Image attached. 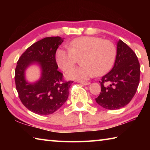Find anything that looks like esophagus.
<instances>
[{
    "mask_svg": "<svg viewBox=\"0 0 150 150\" xmlns=\"http://www.w3.org/2000/svg\"><path fill=\"white\" fill-rule=\"evenodd\" d=\"M79 83H81V84H82L83 85H88L91 84V83L88 82V81H83V82H79Z\"/></svg>",
    "mask_w": 150,
    "mask_h": 150,
    "instance_id": "1",
    "label": "esophagus"
}]
</instances>
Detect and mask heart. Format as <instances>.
Segmentation results:
<instances>
[{
	"instance_id": "1",
	"label": "heart",
	"mask_w": 150,
	"mask_h": 150,
	"mask_svg": "<svg viewBox=\"0 0 150 150\" xmlns=\"http://www.w3.org/2000/svg\"><path fill=\"white\" fill-rule=\"evenodd\" d=\"M68 50L58 49L55 59L61 69L67 71L81 57V66L72 68L66 73L70 79L87 80L95 75H105L111 69L115 62L116 50L109 40L94 36H82L73 40Z\"/></svg>"
}]
</instances>
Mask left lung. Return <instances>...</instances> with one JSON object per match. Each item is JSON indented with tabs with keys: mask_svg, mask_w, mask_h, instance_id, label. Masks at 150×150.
<instances>
[{
	"mask_svg": "<svg viewBox=\"0 0 150 150\" xmlns=\"http://www.w3.org/2000/svg\"><path fill=\"white\" fill-rule=\"evenodd\" d=\"M140 66L135 53L121 40L117 42L115 65L99 81L101 92L95 98L103 108L116 110L130 102L138 89ZM105 82L108 86H105Z\"/></svg>",
	"mask_w": 150,
	"mask_h": 150,
	"instance_id": "left-lung-1",
	"label": "left lung"
}]
</instances>
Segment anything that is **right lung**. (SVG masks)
Returning <instances> with one entry per match:
<instances>
[{
    "instance_id": "right-lung-1",
    "label": "right lung",
    "mask_w": 150,
    "mask_h": 150,
    "mask_svg": "<svg viewBox=\"0 0 150 150\" xmlns=\"http://www.w3.org/2000/svg\"><path fill=\"white\" fill-rule=\"evenodd\" d=\"M64 38L47 37L34 43L22 54L15 69V83L22 104L40 115H47L57 110L69 96L73 81H64L58 71L55 53ZM38 64L41 76L34 83L28 82L25 72L29 66Z\"/></svg>"
}]
</instances>
